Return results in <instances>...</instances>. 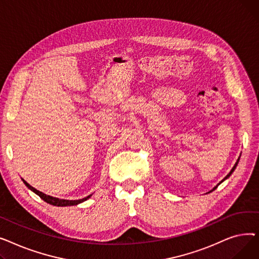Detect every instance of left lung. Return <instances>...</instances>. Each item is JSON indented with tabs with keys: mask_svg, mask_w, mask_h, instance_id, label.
Wrapping results in <instances>:
<instances>
[{
	"mask_svg": "<svg viewBox=\"0 0 259 259\" xmlns=\"http://www.w3.org/2000/svg\"><path fill=\"white\" fill-rule=\"evenodd\" d=\"M239 158H240V157H238V159H237V161H236V162H235V165H234V167H233V168H232V169H231V171H230V172H229V174H228V175H227V176H226V178H225V179H224V180H223V181H222V182H220V183H219V184H217V185H216V186H215V187H214V188H213V189H212V190H211V191H209V192H208V193H210V192H212V191H214V190H215V189H216V188H217V187H219V186H220V185H221V184H222V183H223V182H224V181H226V180H227V179H229V178H230V176H231V174H232V173H233V172H234V170H235V169H236V167H237V164H238V161H239Z\"/></svg>",
	"mask_w": 259,
	"mask_h": 259,
	"instance_id": "1",
	"label": "left lung"
}]
</instances>
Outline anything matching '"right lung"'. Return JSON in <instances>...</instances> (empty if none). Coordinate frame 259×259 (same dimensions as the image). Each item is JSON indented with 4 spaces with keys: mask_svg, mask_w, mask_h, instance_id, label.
<instances>
[{
    "mask_svg": "<svg viewBox=\"0 0 259 259\" xmlns=\"http://www.w3.org/2000/svg\"><path fill=\"white\" fill-rule=\"evenodd\" d=\"M22 181H23V183L25 184V186L28 188V189H30L32 192H34L36 195H38L40 198H42L44 201H46L47 203H50V205H52V206H57V207H67V206H76V205H78V203H80V202H83V201H85V200H87L88 198H90L91 196H92V194H90V195H88L87 197H84V198H81V199H76V200H69V199H61V198H58V197H53V196H50V195H47V194H45V193H43V192H40V191H38V190H36L35 188H33L32 186H30L28 183H27L26 181H24L23 179H22Z\"/></svg>",
    "mask_w": 259,
    "mask_h": 259,
    "instance_id": "obj_1",
    "label": "right lung"
}]
</instances>
